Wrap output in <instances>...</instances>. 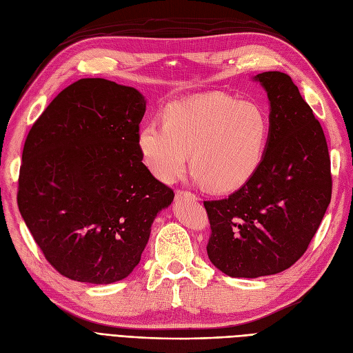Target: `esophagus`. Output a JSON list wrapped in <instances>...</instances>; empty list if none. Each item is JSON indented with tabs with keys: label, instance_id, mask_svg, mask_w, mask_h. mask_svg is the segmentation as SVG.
<instances>
[{
	"label": "esophagus",
	"instance_id": "34e87169",
	"mask_svg": "<svg viewBox=\"0 0 353 353\" xmlns=\"http://www.w3.org/2000/svg\"><path fill=\"white\" fill-rule=\"evenodd\" d=\"M184 197H188V199H193V200H197V197L190 193V191H183V190H178L176 191V199H184Z\"/></svg>",
	"mask_w": 353,
	"mask_h": 353
}]
</instances>
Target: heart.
Segmentation results:
<instances>
[{"label":"heart","instance_id":"1","mask_svg":"<svg viewBox=\"0 0 353 353\" xmlns=\"http://www.w3.org/2000/svg\"><path fill=\"white\" fill-rule=\"evenodd\" d=\"M162 123L147 122L137 132V148L150 174L170 184L190 165L199 184L215 193L243 187L259 169L271 123L258 103L225 94L166 105Z\"/></svg>","mask_w":353,"mask_h":353}]
</instances>
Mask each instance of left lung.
Wrapping results in <instances>:
<instances>
[{"mask_svg": "<svg viewBox=\"0 0 353 353\" xmlns=\"http://www.w3.org/2000/svg\"><path fill=\"white\" fill-rule=\"evenodd\" d=\"M270 100V141L256 174L228 199L205 201L208 256L234 279L279 274L301 258L331 200L324 131L292 78L263 72Z\"/></svg>", "mask_w": 353, "mask_h": 353, "instance_id": "1", "label": "left lung"}]
</instances>
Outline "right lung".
<instances>
[{"label":"right lung","instance_id":"obj_1","mask_svg":"<svg viewBox=\"0 0 353 353\" xmlns=\"http://www.w3.org/2000/svg\"><path fill=\"white\" fill-rule=\"evenodd\" d=\"M143 94L103 78L63 90L30 128L17 205L46 259L70 280L110 284L140 263L174 191L143 163Z\"/></svg>","mask_w":353,"mask_h":353}]
</instances>
